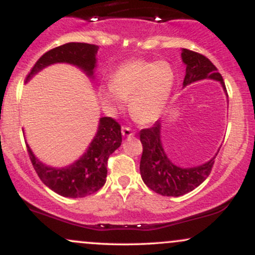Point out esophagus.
Listing matches in <instances>:
<instances>
[{"instance_id": "34e87169", "label": "esophagus", "mask_w": 255, "mask_h": 255, "mask_svg": "<svg viewBox=\"0 0 255 255\" xmlns=\"http://www.w3.org/2000/svg\"><path fill=\"white\" fill-rule=\"evenodd\" d=\"M122 135L126 136V137H130L134 135V130L131 129L130 127H126V126H124L122 127Z\"/></svg>"}]
</instances>
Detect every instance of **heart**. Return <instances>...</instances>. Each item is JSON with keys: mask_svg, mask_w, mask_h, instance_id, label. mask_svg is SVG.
Returning a JSON list of instances; mask_svg holds the SVG:
<instances>
[{"mask_svg": "<svg viewBox=\"0 0 255 255\" xmlns=\"http://www.w3.org/2000/svg\"><path fill=\"white\" fill-rule=\"evenodd\" d=\"M176 74L166 61L142 58L125 62L114 72L110 85L101 91L105 103L121 108L122 101H129L131 118L139 124H151L164 110Z\"/></svg>", "mask_w": 255, "mask_h": 255, "instance_id": "1", "label": "heart"}]
</instances>
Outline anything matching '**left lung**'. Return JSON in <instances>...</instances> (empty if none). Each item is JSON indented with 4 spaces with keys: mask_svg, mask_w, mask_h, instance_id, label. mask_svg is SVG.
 I'll list each match as a JSON object with an SVG mask.
<instances>
[{
    "mask_svg": "<svg viewBox=\"0 0 255 255\" xmlns=\"http://www.w3.org/2000/svg\"><path fill=\"white\" fill-rule=\"evenodd\" d=\"M181 56L186 64L183 86L203 79H213L219 81L227 92L223 78L209 58L188 49H182ZM160 126L162 124L158 120L153 127L140 130V141L142 144L140 174L146 186L153 192L164 197H180L192 192L206 180L217 154L205 164L193 168H180L172 164L160 141Z\"/></svg>",
    "mask_w": 255,
    "mask_h": 255,
    "instance_id": "obj_1",
    "label": "left lung"
}]
</instances>
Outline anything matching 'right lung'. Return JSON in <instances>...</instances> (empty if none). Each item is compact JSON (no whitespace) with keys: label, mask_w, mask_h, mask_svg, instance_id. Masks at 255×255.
I'll return each mask as SVG.
<instances>
[{"label":"right lung","mask_w":255,"mask_h":255,"mask_svg":"<svg viewBox=\"0 0 255 255\" xmlns=\"http://www.w3.org/2000/svg\"><path fill=\"white\" fill-rule=\"evenodd\" d=\"M98 45L87 43H67L46 51L26 77L30 80L34 74L50 64L66 62L74 64L86 73L93 75L96 67V55ZM122 142L121 127L116 120L102 118L98 130L87 151L73 164L66 168H51L38 160L30 146L26 144L28 156L34 170L42 182L57 194L67 198H84L99 191L107 181V165L110 154L120 147Z\"/></svg>","instance_id":"1"}]
</instances>
